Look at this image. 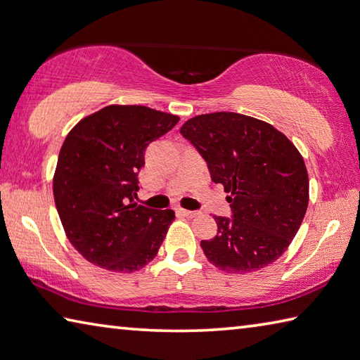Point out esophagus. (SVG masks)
Here are the masks:
<instances>
[{
    "instance_id": "obj_1",
    "label": "esophagus",
    "mask_w": 360,
    "mask_h": 360,
    "mask_svg": "<svg viewBox=\"0 0 360 360\" xmlns=\"http://www.w3.org/2000/svg\"><path fill=\"white\" fill-rule=\"evenodd\" d=\"M179 213L186 216V218H195L199 214V212H191V210H185V208H179Z\"/></svg>"
}]
</instances>
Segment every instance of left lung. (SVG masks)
<instances>
[{"instance_id":"left-lung-1","label":"left lung","mask_w":360,"mask_h":360,"mask_svg":"<svg viewBox=\"0 0 360 360\" xmlns=\"http://www.w3.org/2000/svg\"><path fill=\"white\" fill-rule=\"evenodd\" d=\"M180 133L207 161L232 208V218L214 216L218 235L200 241L208 262L230 274L276 262L309 205L307 169L293 142L266 122L226 111L189 119Z\"/></svg>"}]
</instances>
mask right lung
Listing matches in <instances>:
<instances>
[{"instance_id": "1", "label": "right lung", "mask_w": 360, "mask_h": 360, "mask_svg": "<svg viewBox=\"0 0 360 360\" xmlns=\"http://www.w3.org/2000/svg\"><path fill=\"white\" fill-rule=\"evenodd\" d=\"M180 120L141 105H110L81 119L60 147L53 194L73 248L116 273L144 268L158 254L172 210L134 202L147 146Z\"/></svg>"}]
</instances>
